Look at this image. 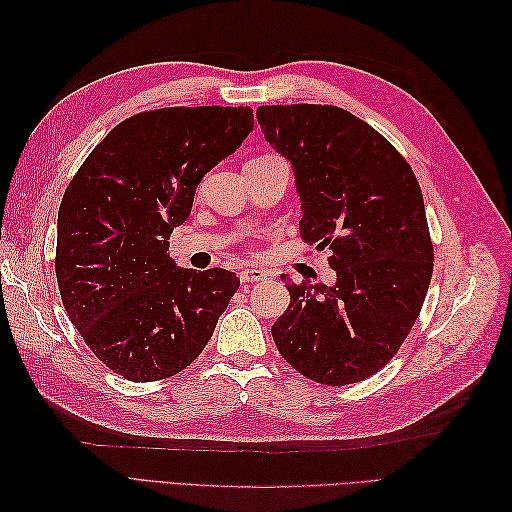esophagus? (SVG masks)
Segmentation results:
<instances>
[{
	"label": "esophagus",
	"instance_id": "esophagus-1",
	"mask_svg": "<svg viewBox=\"0 0 512 512\" xmlns=\"http://www.w3.org/2000/svg\"><path fill=\"white\" fill-rule=\"evenodd\" d=\"M239 277H241V282H260V280H265L267 273L262 269H256V267H245V269H241Z\"/></svg>",
	"mask_w": 512,
	"mask_h": 512
}]
</instances>
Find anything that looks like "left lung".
I'll use <instances>...</instances> for the list:
<instances>
[{"label": "left lung", "mask_w": 512, "mask_h": 512, "mask_svg": "<svg viewBox=\"0 0 512 512\" xmlns=\"http://www.w3.org/2000/svg\"><path fill=\"white\" fill-rule=\"evenodd\" d=\"M256 119L292 162L303 241L327 247L337 273L335 286L286 282L290 305L273 324V342L309 380L361 382L397 354L431 282L421 185L406 158L344 108L260 106Z\"/></svg>", "instance_id": "obj_1"}]
</instances>
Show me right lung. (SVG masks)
Returning <instances> with one entry per match:
<instances>
[{
    "label": "right lung",
    "instance_id": "right-lung-1",
    "mask_svg": "<svg viewBox=\"0 0 512 512\" xmlns=\"http://www.w3.org/2000/svg\"><path fill=\"white\" fill-rule=\"evenodd\" d=\"M254 128L250 106H170L108 132L68 183L55 275L70 322L115 374L156 382L203 352L239 277L177 269L168 239L196 185Z\"/></svg>",
    "mask_w": 512,
    "mask_h": 512
}]
</instances>
